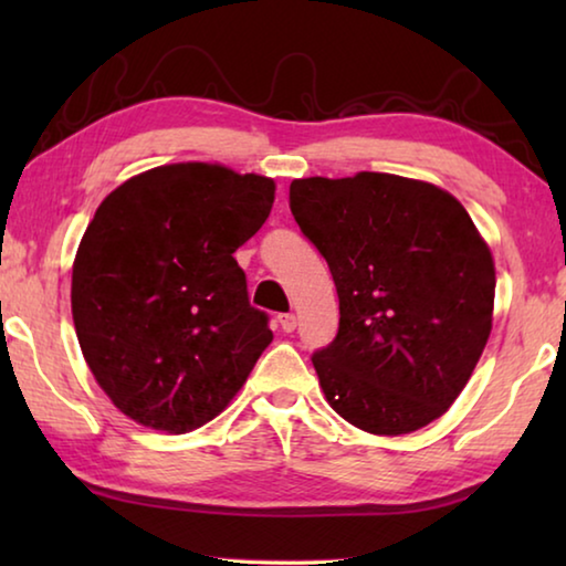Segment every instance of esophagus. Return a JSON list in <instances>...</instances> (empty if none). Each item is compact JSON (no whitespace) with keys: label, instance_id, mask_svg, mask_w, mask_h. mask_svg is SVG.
<instances>
[{"label":"esophagus","instance_id":"34e87169","mask_svg":"<svg viewBox=\"0 0 566 566\" xmlns=\"http://www.w3.org/2000/svg\"><path fill=\"white\" fill-rule=\"evenodd\" d=\"M280 327L290 334V332H294L296 329V317L294 314H280Z\"/></svg>","mask_w":566,"mask_h":566}]
</instances>
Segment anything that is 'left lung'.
Masks as SVG:
<instances>
[{
  "label": "left lung",
  "mask_w": 566,
  "mask_h": 566,
  "mask_svg": "<svg viewBox=\"0 0 566 566\" xmlns=\"http://www.w3.org/2000/svg\"><path fill=\"white\" fill-rule=\"evenodd\" d=\"M290 209L339 296L337 337L312 354L332 409L387 437L442 417L492 332L494 262L467 209L381 171L294 179Z\"/></svg>",
  "instance_id": "obj_1"
}]
</instances>
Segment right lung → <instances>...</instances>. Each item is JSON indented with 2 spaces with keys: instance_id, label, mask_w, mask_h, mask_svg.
<instances>
[{
  "instance_id": "add662e5",
  "label": "right lung",
  "mask_w": 566,
  "mask_h": 566,
  "mask_svg": "<svg viewBox=\"0 0 566 566\" xmlns=\"http://www.w3.org/2000/svg\"><path fill=\"white\" fill-rule=\"evenodd\" d=\"M274 181L187 161L124 181L72 270L76 339L97 385L139 424L185 434L222 411L272 342L234 252L260 232Z\"/></svg>"
}]
</instances>
